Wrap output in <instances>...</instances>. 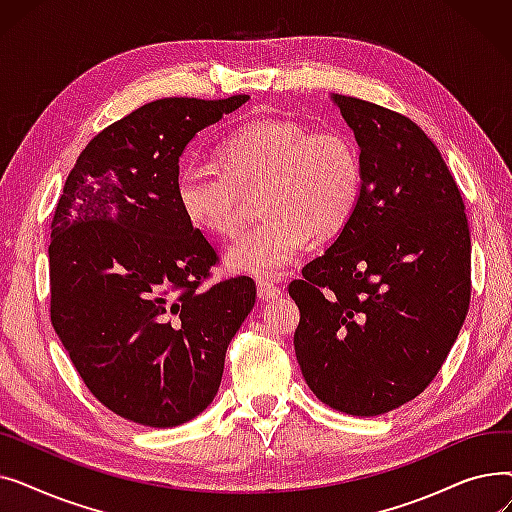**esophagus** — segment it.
<instances>
[{"mask_svg": "<svg viewBox=\"0 0 512 512\" xmlns=\"http://www.w3.org/2000/svg\"><path fill=\"white\" fill-rule=\"evenodd\" d=\"M257 294L261 299H270V301H278L282 297V288L270 280H259L257 282Z\"/></svg>", "mask_w": 512, "mask_h": 512, "instance_id": "34e87169", "label": "esophagus"}]
</instances>
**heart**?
Returning <instances> with one entry per match:
<instances>
[{"mask_svg":"<svg viewBox=\"0 0 512 512\" xmlns=\"http://www.w3.org/2000/svg\"><path fill=\"white\" fill-rule=\"evenodd\" d=\"M220 166L191 161L176 176V201L188 224L228 238L245 220L247 193L261 191L267 218L226 253L232 272L284 274L311 236L338 234L357 207L361 159L342 132H309L303 124L261 118L234 130L218 147Z\"/></svg>","mask_w":512,"mask_h":512,"instance_id":"obj_1","label":"heart"}]
</instances>
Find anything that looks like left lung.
<instances>
[{
  "mask_svg": "<svg viewBox=\"0 0 512 512\" xmlns=\"http://www.w3.org/2000/svg\"><path fill=\"white\" fill-rule=\"evenodd\" d=\"M361 149L357 207L330 249L288 286L294 353L313 394L357 417L419 396L471 299L465 203L438 147L407 116L332 95Z\"/></svg>",
  "mask_w": 512,
  "mask_h": 512,
  "instance_id": "8db88e82",
  "label": "left lung"
}]
</instances>
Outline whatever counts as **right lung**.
Returning <instances> with one entry per match:
<instances>
[{
	"label": "right lung",
	"mask_w": 512,
	"mask_h": 512,
	"mask_svg": "<svg viewBox=\"0 0 512 512\" xmlns=\"http://www.w3.org/2000/svg\"><path fill=\"white\" fill-rule=\"evenodd\" d=\"M249 95L151 101L78 155L51 222V324L116 415L176 427L218 394L228 344L257 297L247 276L203 288L218 261L176 201L195 134Z\"/></svg>",
	"instance_id": "add662e5"
}]
</instances>
